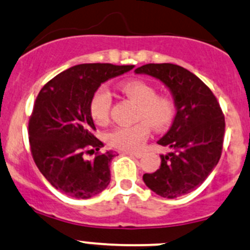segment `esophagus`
I'll use <instances>...</instances> for the list:
<instances>
[{"label": "esophagus", "instance_id": "esophagus-1", "mask_svg": "<svg viewBox=\"0 0 250 250\" xmlns=\"http://www.w3.org/2000/svg\"><path fill=\"white\" fill-rule=\"evenodd\" d=\"M127 154L135 157V158H141V157H143V153H140V152H127Z\"/></svg>", "mask_w": 250, "mask_h": 250}]
</instances>
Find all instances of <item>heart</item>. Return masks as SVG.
<instances>
[{
    "label": "heart",
    "mask_w": 250,
    "mask_h": 250,
    "mask_svg": "<svg viewBox=\"0 0 250 250\" xmlns=\"http://www.w3.org/2000/svg\"><path fill=\"white\" fill-rule=\"evenodd\" d=\"M120 90L139 104V117L145 121L133 125L117 127L107 134V143L122 151H135L144 145L149 134V125L159 130L167 127L175 116V104L165 96H157V90L144 80L125 81ZM111 93L102 86L93 93L90 102V114L97 125H105L110 117Z\"/></svg>",
    "instance_id": "heart-1"
}]
</instances>
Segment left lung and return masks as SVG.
Instances as JSON below:
<instances>
[{
	"instance_id": "1",
	"label": "left lung",
	"mask_w": 250,
	"mask_h": 250,
	"mask_svg": "<svg viewBox=\"0 0 250 250\" xmlns=\"http://www.w3.org/2000/svg\"><path fill=\"white\" fill-rule=\"evenodd\" d=\"M134 72L164 83L176 107L171 127L157 141L171 151L160 154L159 169L145 173L144 182L163 198L175 199L190 193L220 159L225 120L219 103L200 79L177 64L149 63Z\"/></svg>"
}]
</instances>
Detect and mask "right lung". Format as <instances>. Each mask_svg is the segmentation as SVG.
I'll list each match as a JSON object with an SVG mask.
<instances>
[{
	"instance_id": "right-lung-1",
	"label": "right lung",
	"mask_w": 250,
	"mask_h": 250,
	"mask_svg": "<svg viewBox=\"0 0 250 250\" xmlns=\"http://www.w3.org/2000/svg\"><path fill=\"white\" fill-rule=\"evenodd\" d=\"M134 65L83 63L60 73L37 96L28 123L33 159L50 185L65 195L90 199L110 183L112 151L86 160L88 148L99 151L90 102L102 83L129 72Z\"/></svg>"
}]
</instances>
